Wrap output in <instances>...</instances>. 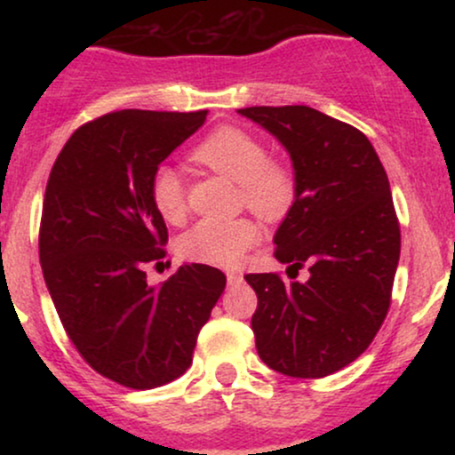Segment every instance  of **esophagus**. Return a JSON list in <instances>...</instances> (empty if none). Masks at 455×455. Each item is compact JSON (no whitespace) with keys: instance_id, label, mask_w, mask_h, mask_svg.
Masks as SVG:
<instances>
[{"instance_id":"esophagus-1","label":"esophagus","mask_w":455,"mask_h":455,"mask_svg":"<svg viewBox=\"0 0 455 455\" xmlns=\"http://www.w3.org/2000/svg\"><path fill=\"white\" fill-rule=\"evenodd\" d=\"M242 280H243V275L242 274H239V271H228V274H227V282H228V284H242Z\"/></svg>"}]
</instances>
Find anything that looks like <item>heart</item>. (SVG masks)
I'll list each match as a JSON object with an SVG mask.
<instances>
[{
  "instance_id": "1",
  "label": "heart",
  "mask_w": 455,
  "mask_h": 455,
  "mask_svg": "<svg viewBox=\"0 0 455 455\" xmlns=\"http://www.w3.org/2000/svg\"><path fill=\"white\" fill-rule=\"evenodd\" d=\"M201 164L237 181L245 205L265 218H278L295 198V180L286 166L271 162L267 148L242 128L224 126L195 149ZM154 207L166 222H181L186 216V186L180 171L162 164L149 181ZM259 239L257 224L248 218L205 220L188 228L180 239V254L188 260L233 267Z\"/></svg>"
}]
</instances>
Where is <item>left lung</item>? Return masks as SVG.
<instances>
[{
    "mask_svg": "<svg viewBox=\"0 0 455 455\" xmlns=\"http://www.w3.org/2000/svg\"><path fill=\"white\" fill-rule=\"evenodd\" d=\"M252 119L289 151L295 201L274 235L289 278L248 274L259 357L275 372L323 379L362 355L383 325L400 259V224L389 180L363 132L316 108L250 107ZM296 275L291 276L290 271Z\"/></svg>",
    "mask_w": 455,
    "mask_h": 455,
    "instance_id": "obj_1",
    "label": "left lung"
}]
</instances>
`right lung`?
<instances>
[{"label": "right lung", "mask_w": 455, "mask_h": 455, "mask_svg": "<svg viewBox=\"0 0 455 455\" xmlns=\"http://www.w3.org/2000/svg\"><path fill=\"white\" fill-rule=\"evenodd\" d=\"M205 117L107 113L83 124L51 169L38 242L46 289L81 357L124 387L154 389L181 377L227 286L220 269L198 263L162 284L145 274L169 242L151 175Z\"/></svg>", "instance_id": "right-lung-1"}]
</instances>
